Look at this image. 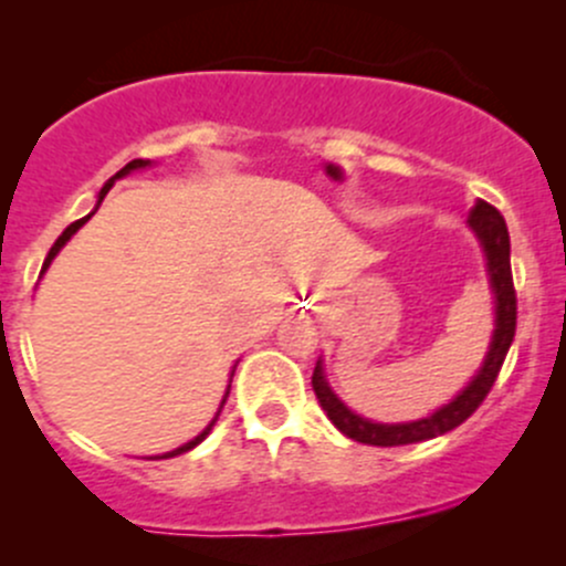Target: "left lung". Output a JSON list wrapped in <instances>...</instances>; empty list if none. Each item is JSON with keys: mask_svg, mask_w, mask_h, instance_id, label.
Masks as SVG:
<instances>
[{"mask_svg": "<svg viewBox=\"0 0 566 566\" xmlns=\"http://www.w3.org/2000/svg\"><path fill=\"white\" fill-rule=\"evenodd\" d=\"M468 227L476 235L479 247L484 251V268H488V284L493 293V336H490L488 353H484L482 367L476 369L468 386L458 391V397L449 399L430 416L416 421H399V424H380V421H369L358 416L356 410L347 408L334 389L325 380L323 358L317 361L315 375H312V389H315L319 408L325 410L336 430L342 436L353 438L358 443H369V447H405V443L430 441V438L443 436V432L460 427L473 410L482 405L488 391L493 389L495 378L501 373L506 353H510L512 339H515V323H517V298L515 284H512V265H510V232H506V221L493 205L484 199H476V205L468 213Z\"/></svg>", "mask_w": 566, "mask_h": 566, "instance_id": "left-lung-1", "label": "left lung"}]
</instances>
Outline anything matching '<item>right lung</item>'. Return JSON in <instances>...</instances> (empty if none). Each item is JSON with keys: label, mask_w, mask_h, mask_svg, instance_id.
Instances as JSON below:
<instances>
[{"label": "right lung", "mask_w": 566, "mask_h": 566, "mask_svg": "<svg viewBox=\"0 0 566 566\" xmlns=\"http://www.w3.org/2000/svg\"><path fill=\"white\" fill-rule=\"evenodd\" d=\"M147 167H153V161H147V158H136V161L125 164V167H123V169H119V172H117V175H112V177H108V180L104 182V188H101V193H98V205H101V202H104V197H106V193H108V188H112V186H114V182H117V180H119V177H125V175L136 172V169H147ZM98 205H95V210H98ZM95 210H93V213H95ZM93 213H90V216H93ZM90 216H84V219L73 221V224H71V227H67V230H65V232H62V235H60V238H56V243H54V247H51V251H49V256H45V262H43V271H40V273H45V271H49V265H51V262H54V256H56V254H60V249H62V247H65V243H67V241H71V238H73V235H76V232H78V230H82V224H87V219H90ZM235 367H238V364H235ZM235 367H232V375H235ZM230 384H232V378H230ZM227 397H230V386H227L224 397H221V405H219V410H216V416H213V419H210V424H208V427H205V430H202V432H199V436H197V438H191V441H188V443H182V447H177V449H172V452H164V454H158V458H150V460H169V458H177V454L188 452V449L199 447V443H202V441H205V438H208V436H210V430H213V424H216V421H219V413H221V408H224Z\"/></svg>", "instance_id": "right-lung-1"}]
</instances>
